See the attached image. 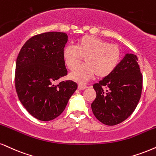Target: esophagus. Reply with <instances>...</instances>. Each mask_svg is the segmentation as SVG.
Wrapping results in <instances>:
<instances>
[{"label": "esophagus", "instance_id": "1", "mask_svg": "<svg viewBox=\"0 0 156 156\" xmlns=\"http://www.w3.org/2000/svg\"><path fill=\"white\" fill-rule=\"evenodd\" d=\"M87 87V86L84 85V84H78V89L80 90H83L84 89H86Z\"/></svg>", "mask_w": 156, "mask_h": 156}]
</instances>
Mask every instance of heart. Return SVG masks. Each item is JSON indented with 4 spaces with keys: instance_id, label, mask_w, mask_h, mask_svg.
<instances>
[{
    "instance_id": "b5f03b06",
    "label": "heart",
    "mask_w": 156,
    "mask_h": 156,
    "mask_svg": "<svg viewBox=\"0 0 156 156\" xmlns=\"http://www.w3.org/2000/svg\"><path fill=\"white\" fill-rule=\"evenodd\" d=\"M63 56L67 67L74 69L84 57L85 63L78 66L70 74L72 80L85 82L94 75L98 78L109 76L118 66L122 51L119 45L93 35H84L78 40L77 45H67Z\"/></svg>"
}]
</instances>
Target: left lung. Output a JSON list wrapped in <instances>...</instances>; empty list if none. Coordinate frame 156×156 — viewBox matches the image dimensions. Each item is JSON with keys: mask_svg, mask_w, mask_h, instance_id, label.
Instances as JSON below:
<instances>
[{"mask_svg": "<svg viewBox=\"0 0 156 156\" xmlns=\"http://www.w3.org/2000/svg\"><path fill=\"white\" fill-rule=\"evenodd\" d=\"M137 61V55L127 53L109 76L93 84L96 98L91 104L92 111L103 124L122 123L135 110L143 90Z\"/></svg>", "mask_w": 156, "mask_h": 156, "instance_id": "left-lung-1", "label": "left lung"}]
</instances>
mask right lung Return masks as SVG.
<instances>
[{"label":"right lung","instance_id":"1","mask_svg":"<svg viewBox=\"0 0 156 156\" xmlns=\"http://www.w3.org/2000/svg\"><path fill=\"white\" fill-rule=\"evenodd\" d=\"M68 40L64 32H49L30 38L19 51L16 63L15 87L26 110L38 120H53L64 111L77 88L66 80L63 51Z\"/></svg>","mask_w":156,"mask_h":156}]
</instances>
